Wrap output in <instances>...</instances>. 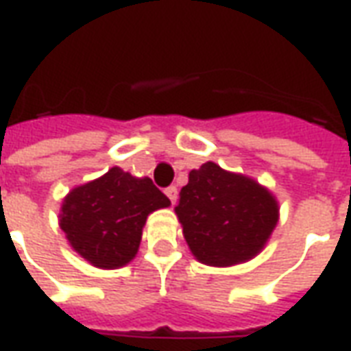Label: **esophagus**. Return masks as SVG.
<instances>
[{"mask_svg":"<svg viewBox=\"0 0 351 351\" xmlns=\"http://www.w3.org/2000/svg\"><path fill=\"white\" fill-rule=\"evenodd\" d=\"M165 195H167V197L171 199V203L175 205L176 197H178V190H176V186H169V188H165Z\"/></svg>","mask_w":351,"mask_h":351,"instance_id":"1","label":"esophagus"}]
</instances>
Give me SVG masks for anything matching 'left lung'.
<instances>
[{
	"instance_id": "left-lung-1",
	"label": "left lung",
	"mask_w": 351,
	"mask_h": 351,
	"mask_svg": "<svg viewBox=\"0 0 351 351\" xmlns=\"http://www.w3.org/2000/svg\"><path fill=\"white\" fill-rule=\"evenodd\" d=\"M175 210L193 256L214 267L254 258L278 221L269 191L213 161L191 171Z\"/></svg>"
}]
</instances>
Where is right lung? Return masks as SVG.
Returning a JSON list of instances; mask_svg holds the SVG:
<instances>
[{
  "instance_id": "1",
  "label": "right lung",
  "mask_w": 351,
  "mask_h": 351,
  "mask_svg": "<svg viewBox=\"0 0 351 351\" xmlns=\"http://www.w3.org/2000/svg\"><path fill=\"white\" fill-rule=\"evenodd\" d=\"M169 205L150 178L112 167L65 197L60 226L82 258L101 269H116L135 258L148 214Z\"/></svg>"
}]
</instances>
